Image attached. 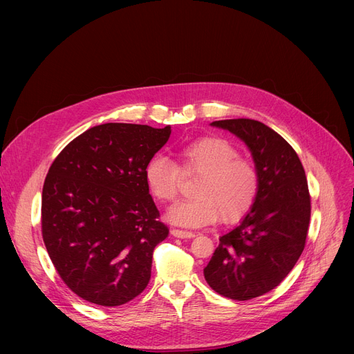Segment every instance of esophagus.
<instances>
[{"label":"esophagus","mask_w":354,"mask_h":354,"mask_svg":"<svg viewBox=\"0 0 354 354\" xmlns=\"http://www.w3.org/2000/svg\"><path fill=\"white\" fill-rule=\"evenodd\" d=\"M171 234L174 235V236H176V238H180V239H191V238H194L195 236V234L194 232H189V231H182V230H171Z\"/></svg>","instance_id":"34e87169"}]
</instances>
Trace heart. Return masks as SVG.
I'll return each mask as SVG.
<instances>
[{
	"label": "heart",
	"instance_id": "heart-1",
	"mask_svg": "<svg viewBox=\"0 0 354 354\" xmlns=\"http://www.w3.org/2000/svg\"><path fill=\"white\" fill-rule=\"evenodd\" d=\"M183 174H199L194 185V199L174 205L166 219L183 228L207 227L219 218L224 224L244 218L258 194L254 167L238 159L239 153L224 138L205 136L183 145L178 151ZM149 191L160 202L175 201L179 191V167L165 156H155L145 167Z\"/></svg>",
	"mask_w": 354,
	"mask_h": 354
}]
</instances>
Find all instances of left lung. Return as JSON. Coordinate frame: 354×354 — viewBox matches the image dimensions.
I'll return each instance as SVG.
<instances>
[{"label": "left lung", "instance_id": "obj_1", "mask_svg": "<svg viewBox=\"0 0 354 354\" xmlns=\"http://www.w3.org/2000/svg\"><path fill=\"white\" fill-rule=\"evenodd\" d=\"M250 149L258 175V194L250 212L219 238L203 268L209 287L245 301L280 284L304 250L310 224V194L304 167L286 139L261 122L216 120Z\"/></svg>", "mask_w": 354, "mask_h": 354}]
</instances>
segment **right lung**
<instances>
[{
  "label": "right lung",
  "instance_id": "obj_1",
  "mask_svg": "<svg viewBox=\"0 0 354 354\" xmlns=\"http://www.w3.org/2000/svg\"><path fill=\"white\" fill-rule=\"evenodd\" d=\"M171 126L104 123L71 140L43 187L41 231L51 263L83 300L116 307L151 280L155 247L169 234L158 221L145 167Z\"/></svg>",
  "mask_w": 354,
  "mask_h": 354
}]
</instances>
